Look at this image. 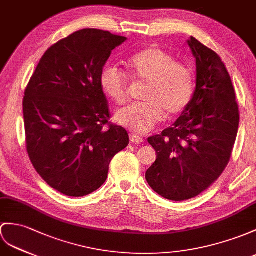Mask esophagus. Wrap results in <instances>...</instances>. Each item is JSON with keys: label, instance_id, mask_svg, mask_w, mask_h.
Instances as JSON below:
<instances>
[{"label": "esophagus", "instance_id": "34e87169", "mask_svg": "<svg viewBox=\"0 0 256 256\" xmlns=\"http://www.w3.org/2000/svg\"><path fill=\"white\" fill-rule=\"evenodd\" d=\"M129 139H130V141H132V143H141V142H143L142 136H138V134H129Z\"/></svg>", "mask_w": 256, "mask_h": 256}]
</instances>
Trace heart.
Returning <instances> with one entry per match:
<instances>
[{"mask_svg":"<svg viewBox=\"0 0 256 256\" xmlns=\"http://www.w3.org/2000/svg\"><path fill=\"white\" fill-rule=\"evenodd\" d=\"M128 76L146 84L143 103L128 105L115 113V120L136 134H144L166 117L179 116L189 106L194 92V76L190 68L156 46L132 55L127 63ZM100 86L116 104L128 98L124 74L114 66H105L100 74Z\"/></svg>","mask_w":256,"mask_h":256,"instance_id":"b5f03b06","label":"heart"}]
</instances>
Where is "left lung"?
Wrapping results in <instances>:
<instances>
[{
  "mask_svg": "<svg viewBox=\"0 0 256 256\" xmlns=\"http://www.w3.org/2000/svg\"><path fill=\"white\" fill-rule=\"evenodd\" d=\"M196 58V90L178 120L148 138L156 160L146 172L150 186L170 201H184L206 190L232 156L239 128V108L225 64L190 36Z\"/></svg>",
  "mask_w": 256,
  "mask_h": 256,
  "instance_id": "1",
  "label": "left lung"
}]
</instances>
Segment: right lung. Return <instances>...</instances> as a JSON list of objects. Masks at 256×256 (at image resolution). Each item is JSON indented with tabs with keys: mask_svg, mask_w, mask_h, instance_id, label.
Segmentation results:
<instances>
[{
	"mask_svg": "<svg viewBox=\"0 0 256 256\" xmlns=\"http://www.w3.org/2000/svg\"><path fill=\"white\" fill-rule=\"evenodd\" d=\"M127 40L82 29L42 56L22 101L29 158L53 189L84 196L108 178L112 158L129 144L126 129L110 124L100 74L112 51Z\"/></svg>",
	"mask_w": 256,
	"mask_h": 256,
	"instance_id": "add662e5",
	"label": "right lung"
}]
</instances>
